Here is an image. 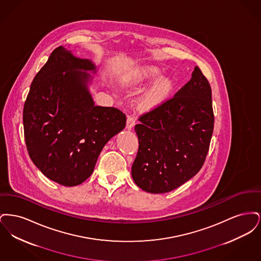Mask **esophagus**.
<instances>
[{"label": "esophagus", "mask_w": 261, "mask_h": 261, "mask_svg": "<svg viewBox=\"0 0 261 261\" xmlns=\"http://www.w3.org/2000/svg\"><path fill=\"white\" fill-rule=\"evenodd\" d=\"M136 124V118L134 116H128L127 117V122H126V128L131 129Z\"/></svg>", "instance_id": "obj_1"}]
</instances>
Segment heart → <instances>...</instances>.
Segmentation results:
<instances>
[{"mask_svg": "<svg viewBox=\"0 0 261 261\" xmlns=\"http://www.w3.org/2000/svg\"><path fill=\"white\" fill-rule=\"evenodd\" d=\"M161 76V72L155 67H143L137 70L134 73V77L137 81H145V80H154ZM171 81L163 78L158 81L154 86L148 91L145 96L141 99V106L144 108H149L158 102H160L170 91Z\"/></svg>", "mask_w": 261, "mask_h": 261, "instance_id": "obj_1", "label": "heart"}]
</instances>
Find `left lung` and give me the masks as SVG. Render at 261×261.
<instances>
[{
  "mask_svg": "<svg viewBox=\"0 0 261 261\" xmlns=\"http://www.w3.org/2000/svg\"><path fill=\"white\" fill-rule=\"evenodd\" d=\"M139 121L131 170L137 186L152 194L181 186L199 172L210 149L214 114L208 80L196 66L186 85Z\"/></svg>",
  "mask_w": 261,
  "mask_h": 261,
  "instance_id": "obj_1",
  "label": "left lung"
}]
</instances>
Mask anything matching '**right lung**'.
<instances>
[{"label":"right lung","mask_w":261,"mask_h":261,"mask_svg":"<svg viewBox=\"0 0 261 261\" xmlns=\"http://www.w3.org/2000/svg\"><path fill=\"white\" fill-rule=\"evenodd\" d=\"M81 70L95 72V65L58 47L34 77L23 108L31 161L63 186L88 179L105 145L126 125L120 110L94 105L87 85L91 76Z\"/></svg>","instance_id":"right-lung-1"}]
</instances>
